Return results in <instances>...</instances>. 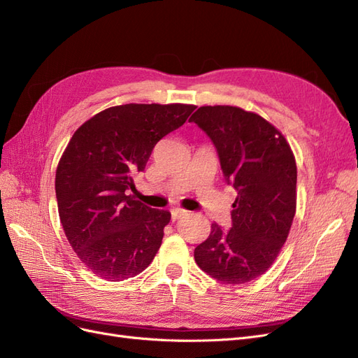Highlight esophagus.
<instances>
[{
  "label": "esophagus",
  "instance_id": "esophagus-1",
  "mask_svg": "<svg viewBox=\"0 0 358 358\" xmlns=\"http://www.w3.org/2000/svg\"><path fill=\"white\" fill-rule=\"evenodd\" d=\"M187 215H188V210H185V209H180V208L171 209V220H173V221L182 220L183 216H187Z\"/></svg>",
  "mask_w": 358,
  "mask_h": 358
}]
</instances>
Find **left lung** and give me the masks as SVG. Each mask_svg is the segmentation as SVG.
<instances>
[{
    "mask_svg": "<svg viewBox=\"0 0 358 358\" xmlns=\"http://www.w3.org/2000/svg\"><path fill=\"white\" fill-rule=\"evenodd\" d=\"M189 122L212 140L222 175L237 191L231 229L213 222L194 258L222 284L251 282L273 264L294 220V155L272 124L239 107L203 106Z\"/></svg>",
    "mask_w": 358,
    "mask_h": 358,
    "instance_id": "obj_1",
    "label": "left lung"
}]
</instances>
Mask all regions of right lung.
I'll list each match as a JSON object with an SVG mask.
<instances>
[{
    "mask_svg": "<svg viewBox=\"0 0 358 358\" xmlns=\"http://www.w3.org/2000/svg\"><path fill=\"white\" fill-rule=\"evenodd\" d=\"M191 104H124L78 128L59 159L55 192L76 255L101 279L133 278L152 263L170 221L131 196L159 140L185 124Z\"/></svg>",
    "mask_w": 358,
    "mask_h": 358,
    "instance_id": "1",
    "label": "right lung"
}]
</instances>
